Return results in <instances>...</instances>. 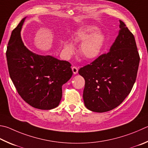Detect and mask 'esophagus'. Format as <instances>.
Here are the masks:
<instances>
[{
    "instance_id": "1",
    "label": "esophagus",
    "mask_w": 148,
    "mask_h": 148,
    "mask_svg": "<svg viewBox=\"0 0 148 148\" xmlns=\"http://www.w3.org/2000/svg\"><path fill=\"white\" fill-rule=\"evenodd\" d=\"M72 71H73V73L74 74H76L77 73V72H78V69H77V66H73L72 67Z\"/></svg>"
}]
</instances>
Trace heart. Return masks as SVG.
I'll use <instances>...</instances> for the list:
<instances>
[{
	"mask_svg": "<svg viewBox=\"0 0 148 148\" xmlns=\"http://www.w3.org/2000/svg\"><path fill=\"white\" fill-rule=\"evenodd\" d=\"M98 29L93 26H87L80 29L73 37L76 43H81L79 53L85 60L90 61L97 58L103 50L106 38L99 32ZM63 53L69 56L74 52V47L72 42L65 41L63 42Z\"/></svg>",
	"mask_w": 148,
	"mask_h": 148,
	"instance_id": "b5f03b06",
	"label": "heart"
}]
</instances>
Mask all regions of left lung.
<instances>
[{
    "instance_id": "8db88e82",
    "label": "left lung",
    "mask_w": 148,
    "mask_h": 148,
    "mask_svg": "<svg viewBox=\"0 0 148 148\" xmlns=\"http://www.w3.org/2000/svg\"><path fill=\"white\" fill-rule=\"evenodd\" d=\"M119 34L107 53L78 73L85 83L83 98L90 111L104 112L116 108L130 93L136 81L140 56L135 37L120 21Z\"/></svg>"
}]
</instances>
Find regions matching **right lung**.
<instances>
[{"label":"right lung","instance_id":"1","mask_svg":"<svg viewBox=\"0 0 148 148\" xmlns=\"http://www.w3.org/2000/svg\"><path fill=\"white\" fill-rule=\"evenodd\" d=\"M25 19L12 31L8 44L6 54L10 78L18 95L29 106L52 109L59 106L62 85L73 74L71 64L29 50L21 37Z\"/></svg>","mask_w":148,"mask_h":148}]
</instances>
